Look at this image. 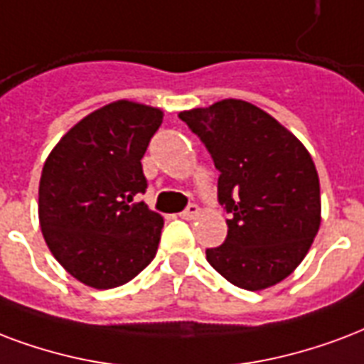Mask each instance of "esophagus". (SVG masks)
<instances>
[{"label": "esophagus", "mask_w": 364, "mask_h": 364, "mask_svg": "<svg viewBox=\"0 0 364 364\" xmlns=\"http://www.w3.org/2000/svg\"><path fill=\"white\" fill-rule=\"evenodd\" d=\"M198 213H200V208L196 206V204H188V206L179 213V215H181L183 219H194Z\"/></svg>", "instance_id": "obj_1"}]
</instances>
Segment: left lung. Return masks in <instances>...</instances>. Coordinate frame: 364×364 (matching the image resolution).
I'll return each instance as SVG.
<instances>
[{
	"mask_svg": "<svg viewBox=\"0 0 364 364\" xmlns=\"http://www.w3.org/2000/svg\"><path fill=\"white\" fill-rule=\"evenodd\" d=\"M219 171L218 200L231 213L227 238L206 259L235 287L281 282L309 252L321 225L311 154L265 110L240 99L179 112Z\"/></svg>",
	"mask_w": 364,
	"mask_h": 364,
	"instance_id": "obj_1",
	"label": "left lung"
}]
</instances>
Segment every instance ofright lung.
<instances>
[{
  "label": "right lung",
  "mask_w": 364,
  "mask_h": 364,
  "mask_svg": "<svg viewBox=\"0 0 364 364\" xmlns=\"http://www.w3.org/2000/svg\"><path fill=\"white\" fill-rule=\"evenodd\" d=\"M162 110L116 101L55 145L40 179V225L55 259L83 284L122 287L156 256L164 219L145 202L141 166Z\"/></svg>",
  "instance_id": "1"
}]
</instances>
